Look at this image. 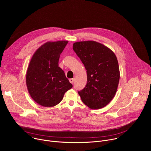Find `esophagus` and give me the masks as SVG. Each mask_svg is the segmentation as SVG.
Returning a JSON list of instances; mask_svg holds the SVG:
<instances>
[{"label":"esophagus","instance_id":"esophagus-1","mask_svg":"<svg viewBox=\"0 0 151 151\" xmlns=\"http://www.w3.org/2000/svg\"><path fill=\"white\" fill-rule=\"evenodd\" d=\"M69 82L71 83H74V79L73 78H71L69 79Z\"/></svg>","mask_w":151,"mask_h":151}]
</instances>
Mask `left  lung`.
I'll return each instance as SVG.
<instances>
[{"mask_svg":"<svg viewBox=\"0 0 151 151\" xmlns=\"http://www.w3.org/2000/svg\"><path fill=\"white\" fill-rule=\"evenodd\" d=\"M73 49L87 70V83L78 91L83 103L99 109L114 97L119 81L117 58L108 47L93 40L75 42Z\"/></svg>","mask_w":151,"mask_h":151,"instance_id":"left-lung-1","label":"left lung"}]
</instances>
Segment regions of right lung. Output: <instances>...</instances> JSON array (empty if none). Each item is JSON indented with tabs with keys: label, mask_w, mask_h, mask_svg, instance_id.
<instances>
[{
	"label": "right lung",
	"mask_w": 151,
	"mask_h": 151,
	"mask_svg": "<svg viewBox=\"0 0 151 151\" xmlns=\"http://www.w3.org/2000/svg\"><path fill=\"white\" fill-rule=\"evenodd\" d=\"M68 40L47 42L33 54L27 68L26 81L32 99L40 106L53 107L63 99L72 84L58 67L61 53Z\"/></svg>",
	"instance_id": "1"
}]
</instances>
